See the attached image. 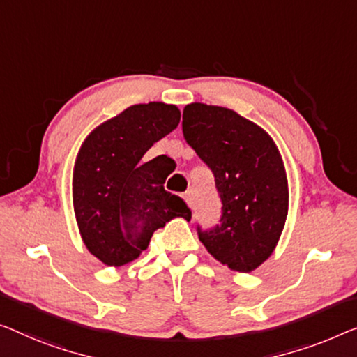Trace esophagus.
Wrapping results in <instances>:
<instances>
[{
	"label": "esophagus",
	"instance_id": "1",
	"mask_svg": "<svg viewBox=\"0 0 357 357\" xmlns=\"http://www.w3.org/2000/svg\"><path fill=\"white\" fill-rule=\"evenodd\" d=\"M184 200L188 202V205L190 206V208H194V200H195V195L192 190H188V192L184 194Z\"/></svg>",
	"mask_w": 357,
	"mask_h": 357
}]
</instances>
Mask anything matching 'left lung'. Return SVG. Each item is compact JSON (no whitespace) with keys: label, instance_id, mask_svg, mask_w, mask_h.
Segmentation results:
<instances>
[{"label":"left lung","instance_id":"8db88e82","mask_svg":"<svg viewBox=\"0 0 357 357\" xmlns=\"http://www.w3.org/2000/svg\"><path fill=\"white\" fill-rule=\"evenodd\" d=\"M183 135L215 176L220 225L197 234L218 261L250 273L274 252L289 213V184L280 153L268 132L236 112L189 104Z\"/></svg>","mask_w":357,"mask_h":357}]
</instances>
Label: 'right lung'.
Returning <instances> with one entry per match:
<instances>
[{
	"label": "right lung",
	"mask_w": 357,
	"mask_h": 357,
	"mask_svg": "<svg viewBox=\"0 0 357 357\" xmlns=\"http://www.w3.org/2000/svg\"><path fill=\"white\" fill-rule=\"evenodd\" d=\"M176 105H131L86 137L73 169V210L84 245L107 266L136 259L152 234L173 218L190 220L181 197L165 190L167 176L142 162L157 141L178 126Z\"/></svg>",
	"instance_id": "1"
}]
</instances>
